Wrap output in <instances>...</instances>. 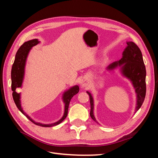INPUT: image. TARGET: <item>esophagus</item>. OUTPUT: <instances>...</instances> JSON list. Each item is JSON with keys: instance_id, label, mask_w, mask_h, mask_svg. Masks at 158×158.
I'll return each instance as SVG.
<instances>
[{"instance_id": "1", "label": "esophagus", "mask_w": 158, "mask_h": 158, "mask_svg": "<svg viewBox=\"0 0 158 158\" xmlns=\"http://www.w3.org/2000/svg\"><path fill=\"white\" fill-rule=\"evenodd\" d=\"M88 84H89L88 80L86 78H84L82 81V83H81V85L84 88V87H86L88 85Z\"/></svg>"}]
</instances>
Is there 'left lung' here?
Returning <instances> with one entry per match:
<instances>
[{
    "mask_svg": "<svg viewBox=\"0 0 158 158\" xmlns=\"http://www.w3.org/2000/svg\"><path fill=\"white\" fill-rule=\"evenodd\" d=\"M127 46L123 52L122 58L110 64L107 70H113L120 66V70L123 76L131 80L136 94V106L135 112L140 108L144 101L146 92V67L143 60L140 49L132 41L127 42ZM89 96L91 106L90 117L94 121L98 123L94 114V99L92 94L87 91Z\"/></svg>",
    "mask_w": 158,
    "mask_h": 158,
    "instance_id": "1",
    "label": "left lung"
}]
</instances>
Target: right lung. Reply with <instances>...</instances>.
Returning a JSON list of instances; mask_svg holds the SVG:
<instances>
[{"label":"right lung","instance_id":"obj_1","mask_svg":"<svg viewBox=\"0 0 158 158\" xmlns=\"http://www.w3.org/2000/svg\"><path fill=\"white\" fill-rule=\"evenodd\" d=\"M40 41H38L37 39H34V40L26 41L20 46V47L19 48V49L16 52L15 60H14V62L12 67V70H11V80H12L11 88L13 92L12 97H13L14 103H15L18 109L20 110V111L24 114V115L29 119L30 121H31L32 123H34L35 125L38 126H41L44 127H51L59 125V124L63 122L66 117V116H67L70 102L72 98H73L74 95L78 93L79 86L78 85H74V86L71 87L67 91H66V92H64L63 95V101L64 103V112L63 117H62L60 120L57 122H55L52 124H47V125H45V124H42L40 123H36L23 111L22 107L21 106V101H20L21 94L16 92V89L18 88H21L22 85L23 77H24L26 63L27 55L29 54V52L33 46L37 45L38 44H40Z\"/></svg>","mask_w":158,"mask_h":158}]
</instances>
